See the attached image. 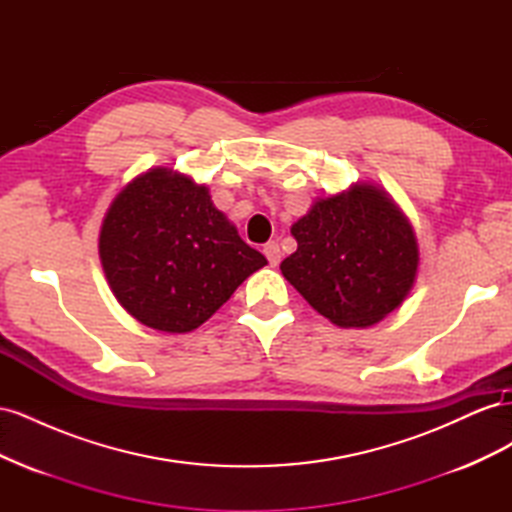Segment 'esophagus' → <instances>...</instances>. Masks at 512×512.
<instances>
[{
    "instance_id": "34e87169",
    "label": "esophagus",
    "mask_w": 512,
    "mask_h": 512,
    "mask_svg": "<svg viewBox=\"0 0 512 512\" xmlns=\"http://www.w3.org/2000/svg\"><path fill=\"white\" fill-rule=\"evenodd\" d=\"M262 252H265V256H267V260H269V265H271V267L280 265V260H282V250H280V245H277L275 241H269L265 247H262Z\"/></svg>"
}]
</instances>
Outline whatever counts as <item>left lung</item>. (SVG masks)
I'll list each match as a JSON object with an SVG mask.
<instances>
[{
  "instance_id": "1",
  "label": "left lung",
  "mask_w": 512,
  "mask_h": 512,
  "mask_svg": "<svg viewBox=\"0 0 512 512\" xmlns=\"http://www.w3.org/2000/svg\"><path fill=\"white\" fill-rule=\"evenodd\" d=\"M290 232L297 252L280 269L337 327H371L399 307L414 284L412 226L374 185L318 200Z\"/></svg>"
}]
</instances>
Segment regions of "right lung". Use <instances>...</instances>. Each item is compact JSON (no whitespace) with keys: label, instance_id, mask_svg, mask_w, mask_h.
<instances>
[{"label":"right lung","instance_id":"right-lung-1","mask_svg":"<svg viewBox=\"0 0 512 512\" xmlns=\"http://www.w3.org/2000/svg\"><path fill=\"white\" fill-rule=\"evenodd\" d=\"M100 258L128 314L166 333L200 327L267 265L213 207L205 185L168 168L119 192L102 222Z\"/></svg>","mask_w":512,"mask_h":512}]
</instances>
